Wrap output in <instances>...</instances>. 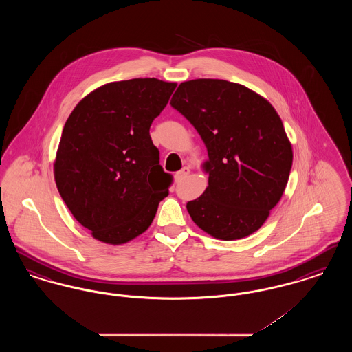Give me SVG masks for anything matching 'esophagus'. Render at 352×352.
Wrapping results in <instances>:
<instances>
[{
	"label": "esophagus",
	"instance_id": "esophagus-1",
	"mask_svg": "<svg viewBox=\"0 0 352 352\" xmlns=\"http://www.w3.org/2000/svg\"><path fill=\"white\" fill-rule=\"evenodd\" d=\"M188 174H190V168H188V166H184V168H182V170H179V171L177 173L175 178H177L178 181H182Z\"/></svg>",
	"mask_w": 352,
	"mask_h": 352
}]
</instances>
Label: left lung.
Masks as SVG:
<instances>
[{
  "mask_svg": "<svg viewBox=\"0 0 352 352\" xmlns=\"http://www.w3.org/2000/svg\"><path fill=\"white\" fill-rule=\"evenodd\" d=\"M170 105L204 142L208 186L186 207L204 232L236 240L257 231L284 194L293 164L284 125L268 101L241 84H179Z\"/></svg>",
  "mask_w": 352,
  "mask_h": 352,
  "instance_id": "obj_1",
  "label": "left lung"
}]
</instances>
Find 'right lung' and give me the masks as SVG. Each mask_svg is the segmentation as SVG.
I'll return each instance as SVG.
<instances>
[{
    "mask_svg": "<svg viewBox=\"0 0 352 352\" xmlns=\"http://www.w3.org/2000/svg\"><path fill=\"white\" fill-rule=\"evenodd\" d=\"M177 84L154 78L105 84L67 118L54 165L68 210L92 236L124 244L145 232L173 175L160 165L153 120Z\"/></svg>",
    "mask_w": 352,
    "mask_h": 352,
    "instance_id": "obj_1",
    "label": "right lung"
}]
</instances>
